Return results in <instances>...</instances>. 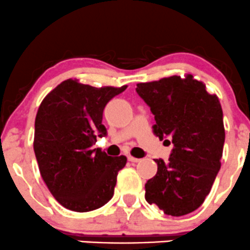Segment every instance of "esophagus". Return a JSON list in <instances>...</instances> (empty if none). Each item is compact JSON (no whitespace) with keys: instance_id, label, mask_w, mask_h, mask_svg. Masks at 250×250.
Listing matches in <instances>:
<instances>
[{"instance_id":"obj_1","label":"esophagus","mask_w":250,"mask_h":250,"mask_svg":"<svg viewBox=\"0 0 250 250\" xmlns=\"http://www.w3.org/2000/svg\"><path fill=\"white\" fill-rule=\"evenodd\" d=\"M128 160H129L130 163L136 164V163H139L140 159H138V158H134V156H131V155H128Z\"/></svg>"}]
</instances>
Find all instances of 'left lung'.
<instances>
[{
  "mask_svg": "<svg viewBox=\"0 0 250 250\" xmlns=\"http://www.w3.org/2000/svg\"><path fill=\"white\" fill-rule=\"evenodd\" d=\"M136 92L154 115L155 135L173 144L168 161L155 159L158 172L145 185V198L166 215H188L203 204L221 168V103L191 75L140 83Z\"/></svg>",
  "mask_w": 250,
  "mask_h": 250,
  "instance_id": "8db88e82",
  "label": "left lung"
}]
</instances>
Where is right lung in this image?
I'll use <instances>...</instances> for the list:
<instances>
[{
  "instance_id": "1",
  "label": "right lung",
  "mask_w": 250,
  "mask_h": 250,
  "mask_svg": "<svg viewBox=\"0 0 250 250\" xmlns=\"http://www.w3.org/2000/svg\"><path fill=\"white\" fill-rule=\"evenodd\" d=\"M127 89L94 87L67 79L41 102L34 130V153L40 174L52 196L68 210L87 212L114 196L125 155L92 149L105 136L102 125L106 103Z\"/></svg>"
}]
</instances>
